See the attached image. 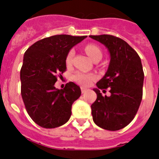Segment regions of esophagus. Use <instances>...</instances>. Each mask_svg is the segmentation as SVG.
I'll return each instance as SVG.
<instances>
[{"label": "esophagus", "mask_w": 159, "mask_h": 159, "mask_svg": "<svg viewBox=\"0 0 159 159\" xmlns=\"http://www.w3.org/2000/svg\"><path fill=\"white\" fill-rule=\"evenodd\" d=\"M81 90H82V93H86V92H87V89L84 88V87H82Z\"/></svg>", "instance_id": "34e87169"}]
</instances>
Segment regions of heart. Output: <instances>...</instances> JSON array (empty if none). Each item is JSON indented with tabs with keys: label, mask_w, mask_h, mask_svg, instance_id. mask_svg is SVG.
<instances>
[{
	"label": "heart",
	"mask_w": 159,
	"mask_h": 159,
	"mask_svg": "<svg viewBox=\"0 0 159 159\" xmlns=\"http://www.w3.org/2000/svg\"><path fill=\"white\" fill-rule=\"evenodd\" d=\"M85 51L87 54L90 57V58L94 61L97 58H102V52L101 48L96 44L93 43H89L85 47ZM74 56V50L71 49L67 53V57H66V63L67 64H71L72 62V58ZM72 79L75 82H77V84L82 87H87L91 84L92 81L97 79V76L93 73H86L83 72H76L74 74L72 75Z\"/></svg>",
	"instance_id": "obj_1"
}]
</instances>
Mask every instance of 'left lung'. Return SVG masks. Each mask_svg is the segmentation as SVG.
Masks as SVG:
<instances>
[{"label":"left lung","instance_id":"left-lung-1","mask_svg":"<svg viewBox=\"0 0 159 159\" xmlns=\"http://www.w3.org/2000/svg\"><path fill=\"white\" fill-rule=\"evenodd\" d=\"M108 48L111 61L105 76L97 83L99 89L110 88L111 95L103 97L99 89L91 106L95 124L107 130L125 128L133 120L143 97V74L136 51L120 38L110 34L90 35Z\"/></svg>","mask_w":159,"mask_h":159}]
</instances>
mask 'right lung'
I'll return each instance as SVG.
<instances>
[{
    "label": "right lung",
    "instance_id": "1",
    "mask_svg": "<svg viewBox=\"0 0 159 159\" xmlns=\"http://www.w3.org/2000/svg\"><path fill=\"white\" fill-rule=\"evenodd\" d=\"M86 37L53 35L37 41L25 51L20 69L21 97L27 113L38 125L56 128L70 119L81 89L72 82L61 90L54 84L67 69V53Z\"/></svg>",
    "mask_w": 159,
    "mask_h": 159
}]
</instances>
